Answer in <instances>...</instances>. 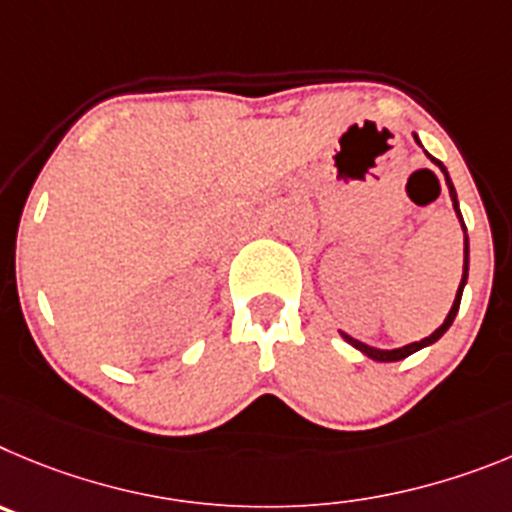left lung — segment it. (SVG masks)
Instances as JSON below:
<instances>
[{
  "instance_id": "obj_1",
  "label": "left lung",
  "mask_w": 512,
  "mask_h": 512,
  "mask_svg": "<svg viewBox=\"0 0 512 512\" xmlns=\"http://www.w3.org/2000/svg\"><path fill=\"white\" fill-rule=\"evenodd\" d=\"M416 140H418V137H416ZM428 158H431V155H428ZM431 163L439 165L441 173H444L446 186H449L451 204H454V211H457L459 222H462V229H464V270H462V283H459V288H457V298H454V303H451V311L446 313L444 324H441L439 329H436L434 334H431V336H426V339H421V342L405 344V347H398V349H377V347H370V344H365V342H357V339H352V336L344 334V331H342V336H344V339H347L349 344H352L354 349H359V352H362V354H367V357H370V359H375V362H398V359H405V357H408V354L418 352V349L428 347V344L439 342L441 336L446 334V329H449V326L454 324V316H457L459 303H462V290H464V285H467V275H469V237H467V227H464L462 211H459V201H457V191H454V183H451V178H449V173H446L444 163H441V160H436V158H431Z\"/></svg>"
}]
</instances>
